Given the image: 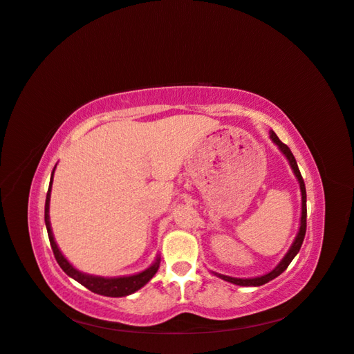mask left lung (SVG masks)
<instances>
[{
	"label": "left lung",
	"instance_id": "8db88e82",
	"mask_svg": "<svg viewBox=\"0 0 354 354\" xmlns=\"http://www.w3.org/2000/svg\"><path fill=\"white\" fill-rule=\"evenodd\" d=\"M270 139L272 142L275 143V145L279 148L281 153H283L286 156V158L288 160V165H290V168L293 171L295 177H297L298 183H299V189H301V221H299V230L297 236H295V240L292 243L290 249L287 250V254L284 255V258L281 259V261L278 263V266L273 270L268 272L266 275H261V277H255V278H234V277H227V275H221V273H217V272H212L215 277H218L221 279L227 281V283H232V284H236V286H244V287H258V286H263L266 283H269V281H272L273 278L279 277L281 273H283L287 268L288 264L292 263V259L297 257V254L301 249V244L302 241H304V236H306V227H307V196H306V185H304V180H302V176L299 172V168H298V163L297 160H295V157L292 154L290 148H288L286 143L281 142L278 139V136L270 131Z\"/></svg>",
	"mask_w": 354,
	"mask_h": 354
}]
</instances>
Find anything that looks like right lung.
<instances>
[{"instance_id": "right-lung-1", "label": "right lung", "mask_w": 354, "mask_h": 354, "mask_svg": "<svg viewBox=\"0 0 354 354\" xmlns=\"http://www.w3.org/2000/svg\"><path fill=\"white\" fill-rule=\"evenodd\" d=\"M56 168V167H55ZM53 174L55 169L52 172V177H50V185H48V191H47V198H46V211H44V220H46V227H47V234H48V240H50V246H52V250L55 254V258L57 264L61 266V269L67 273L70 278H73L77 281L79 284H82L84 287L88 288V290L95 292L97 295H104V297H111V298H120V297H128L134 292L139 290L143 286H145L148 281L153 278L157 270L158 266H160V257L157 255L156 261L149 266L148 269L143 272L134 273V275H128V277H116V278H105V277H96V275H90V273H84L81 270H77L73 268V264H70L68 259L62 255V252L57 248V244L55 241V236L52 232V226H50V194H52V185H53Z\"/></svg>"}]
</instances>
